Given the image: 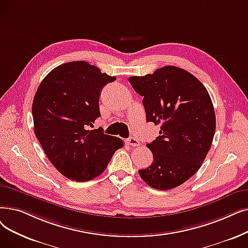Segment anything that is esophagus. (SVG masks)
<instances>
[{
  "label": "esophagus",
  "instance_id": "1",
  "mask_svg": "<svg viewBox=\"0 0 248 248\" xmlns=\"http://www.w3.org/2000/svg\"><path fill=\"white\" fill-rule=\"evenodd\" d=\"M126 144H127V145H130V146H132V147H138V146L140 145V142L138 141V140H137L136 138L131 137V138L126 139Z\"/></svg>",
  "mask_w": 248,
  "mask_h": 248
}]
</instances>
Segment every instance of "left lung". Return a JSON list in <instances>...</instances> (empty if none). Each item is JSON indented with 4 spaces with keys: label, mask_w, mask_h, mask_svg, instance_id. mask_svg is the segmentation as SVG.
I'll return each instance as SVG.
<instances>
[{
    "label": "left lung",
    "mask_w": 248,
    "mask_h": 248,
    "mask_svg": "<svg viewBox=\"0 0 248 248\" xmlns=\"http://www.w3.org/2000/svg\"><path fill=\"white\" fill-rule=\"evenodd\" d=\"M128 82L143 96L147 122L160 124L147 144L153 162L139 174L151 187L168 190L188 180L202 166L216 131V115L204 86L187 71L166 66Z\"/></svg>",
    "instance_id": "obj_1"
}]
</instances>
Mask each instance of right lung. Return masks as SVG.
<instances>
[{
    "mask_svg": "<svg viewBox=\"0 0 248 248\" xmlns=\"http://www.w3.org/2000/svg\"><path fill=\"white\" fill-rule=\"evenodd\" d=\"M115 77L76 61L62 63L41 81L32 103L35 136L51 164L67 178L88 181L100 175L123 140L89 130L100 116L99 97Z\"/></svg>",
    "mask_w": 248,
    "mask_h": 248,
    "instance_id": "right-lung-1",
    "label": "right lung"
}]
</instances>
